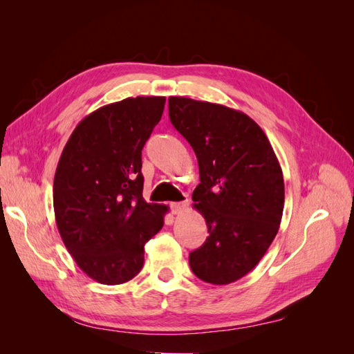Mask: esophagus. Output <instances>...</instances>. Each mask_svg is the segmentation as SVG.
<instances>
[{
    "mask_svg": "<svg viewBox=\"0 0 354 354\" xmlns=\"http://www.w3.org/2000/svg\"><path fill=\"white\" fill-rule=\"evenodd\" d=\"M187 207H189V202H187V201H185V202H173V203H171V205H169L171 212H173L174 216H178V214L186 211Z\"/></svg>",
    "mask_w": 354,
    "mask_h": 354,
    "instance_id": "34e87169",
    "label": "esophagus"
}]
</instances>
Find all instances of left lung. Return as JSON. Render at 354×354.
<instances>
[{"mask_svg": "<svg viewBox=\"0 0 354 354\" xmlns=\"http://www.w3.org/2000/svg\"><path fill=\"white\" fill-rule=\"evenodd\" d=\"M168 111L198 158L201 183L192 199L209 233L190 252V269L203 282L232 283L259 264L279 230V160L260 125L241 111L176 95Z\"/></svg>", "mask_w": 354, "mask_h": 354, "instance_id": "8db88e82", "label": "left lung"}]
</instances>
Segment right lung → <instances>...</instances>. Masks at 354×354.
<instances>
[{
    "mask_svg": "<svg viewBox=\"0 0 354 354\" xmlns=\"http://www.w3.org/2000/svg\"><path fill=\"white\" fill-rule=\"evenodd\" d=\"M165 97H128L102 106L77 125L53 185L59 233L80 269L120 285L142 270L145 245L164 226L167 205L143 199L142 149Z\"/></svg>",
    "mask_w": 354,
    "mask_h": 354,
    "instance_id": "add662e5",
    "label": "right lung"
}]
</instances>
